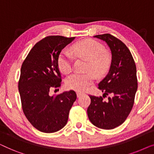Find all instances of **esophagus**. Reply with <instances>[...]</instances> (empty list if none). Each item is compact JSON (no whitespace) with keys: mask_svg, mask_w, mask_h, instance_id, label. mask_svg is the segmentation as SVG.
<instances>
[{"mask_svg":"<svg viewBox=\"0 0 154 154\" xmlns=\"http://www.w3.org/2000/svg\"><path fill=\"white\" fill-rule=\"evenodd\" d=\"M76 94H77V97L79 98V97H81L82 95H83V92H78Z\"/></svg>","mask_w":154,"mask_h":154,"instance_id":"esophagus-1","label":"esophagus"}]
</instances>
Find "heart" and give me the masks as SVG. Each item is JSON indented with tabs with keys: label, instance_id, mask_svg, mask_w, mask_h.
Wrapping results in <instances>:
<instances>
[{
	"label": "heart",
	"instance_id": "heart-1",
	"mask_svg": "<svg viewBox=\"0 0 154 154\" xmlns=\"http://www.w3.org/2000/svg\"><path fill=\"white\" fill-rule=\"evenodd\" d=\"M72 50L77 56L89 61L88 71H92L97 76H102L107 72L110 66V57L104 46L93 39H85L75 43ZM73 55L68 50H64L58 56L57 64L61 71L69 73L73 69ZM94 76L92 73H75L67 78L66 85L75 91H85L93 83Z\"/></svg>",
	"mask_w": 154,
	"mask_h": 154
}]
</instances>
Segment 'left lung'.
Here are the masks:
<instances>
[{
    "mask_svg": "<svg viewBox=\"0 0 154 154\" xmlns=\"http://www.w3.org/2000/svg\"><path fill=\"white\" fill-rule=\"evenodd\" d=\"M104 41L110 48L111 62L109 71L99 83L102 97L90 95L88 116L99 128L111 130L121 125L129 115L137 90V70L131 52L125 44L111 34L94 35ZM110 94L107 101L103 98Z\"/></svg>",
    "mask_w": 154,
    "mask_h": 154,
    "instance_id": "1",
    "label": "left lung"
}]
</instances>
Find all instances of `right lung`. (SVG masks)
<instances>
[{
    "label": "right lung",
    "instance_id": "right-lung-1",
    "mask_svg": "<svg viewBox=\"0 0 154 154\" xmlns=\"http://www.w3.org/2000/svg\"><path fill=\"white\" fill-rule=\"evenodd\" d=\"M75 37L51 35L33 46L21 68L19 81L23 111L33 127L45 133L57 132L66 125L69 111L76 100L73 90L57 96L50 89L60 86L57 59Z\"/></svg>",
    "mask_w": 154,
    "mask_h": 154
}]
</instances>
